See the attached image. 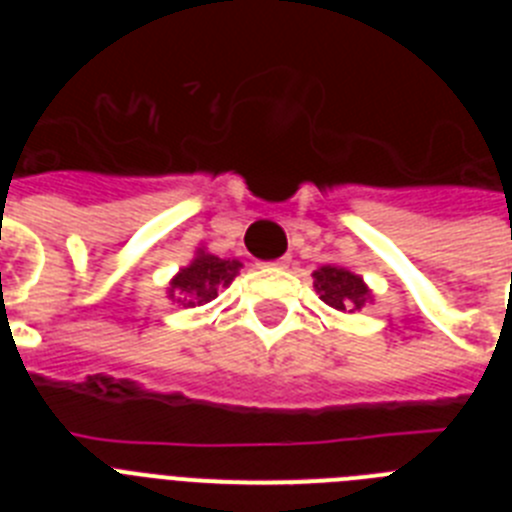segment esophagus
<instances>
[{"label": "esophagus", "instance_id": "esophagus-1", "mask_svg": "<svg viewBox=\"0 0 512 512\" xmlns=\"http://www.w3.org/2000/svg\"><path fill=\"white\" fill-rule=\"evenodd\" d=\"M269 266H279V269H282V266H287V259H277V261H271Z\"/></svg>", "mask_w": 512, "mask_h": 512}]
</instances>
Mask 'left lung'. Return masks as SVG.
Instances as JSON below:
<instances>
[{
	"instance_id": "left-lung-1",
	"label": "left lung",
	"mask_w": 512,
	"mask_h": 512,
	"mask_svg": "<svg viewBox=\"0 0 512 512\" xmlns=\"http://www.w3.org/2000/svg\"><path fill=\"white\" fill-rule=\"evenodd\" d=\"M312 279H315L312 284L318 289L320 300L333 310L354 312L361 310L366 302H372V289L366 287L364 279L343 266H320L318 271H312Z\"/></svg>"
}]
</instances>
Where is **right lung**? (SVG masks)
<instances>
[{"label":"right lung","mask_w":512,"mask_h":512,"mask_svg":"<svg viewBox=\"0 0 512 512\" xmlns=\"http://www.w3.org/2000/svg\"><path fill=\"white\" fill-rule=\"evenodd\" d=\"M241 266V261L220 259L200 248L194 253L192 264L179 269V274L169 282V297L182 302L184 307L207 305L217 297V289L228 287L238 277Z\"/></svg>","instance_id":"right-lung-1"}]
</instances>
